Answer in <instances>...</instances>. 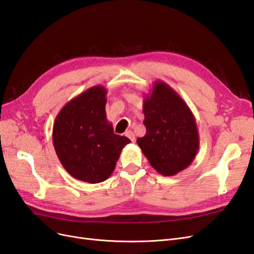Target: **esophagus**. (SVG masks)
Instances as JSON below:
<instances>
[{"label": "esophagus", "instance_id": "1", "mask_svg": "<svg viewBox=\"0 0 254 254\" xmlns=\"http://www.w3.org/2000/svg\"><path fill=\"white\" fill-rule=\"evenodd\" d=\"M126 136L129 137L130 141H131V142H134V141H135V135H134V133H133L132 131H130V130H129V131L126 132Z\"/></svg>", "mask_w": 254, "mask_h": 254}]
</instances>
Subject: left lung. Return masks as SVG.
<instances>
[{"label": "left lung", "instance_id": "left-lung-1", "mask_svg": "<svg viewBox=\"0 0 254 254\" xmlns=\"http://www.w3.org/2000/svg\"><path fill=\"white\" fill-rule=\"evenodd\" d=\"M146 134L136 139L150 165L175 176L193 162L199 149L196 120L187 103L162 80L152 84L143 101Z\"/></svg>", "mask_w": 254, "mask_h": 254}]
</instances>
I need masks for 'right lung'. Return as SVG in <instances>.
I'll return each mask as SVG.
<instances>
[{
    "mask_svg": "<svg viewBox=\"0 0 254 254\" xmlns=\"http://www.w3.org/2000/svg\"><path fill=\"white\" fill-rule=\"evenodd\" d=\"M107 90L94 86L67 102L53 126V144L64 170L88 183L107 180L113 173L122 149L130 143L113 133L107 121Z\"/></svg>",
    "mask_w": 254,
    "mask_h": 254,
    "instance_id": "right-lung-1",
    "label": "right lung"
}]
</instances>
